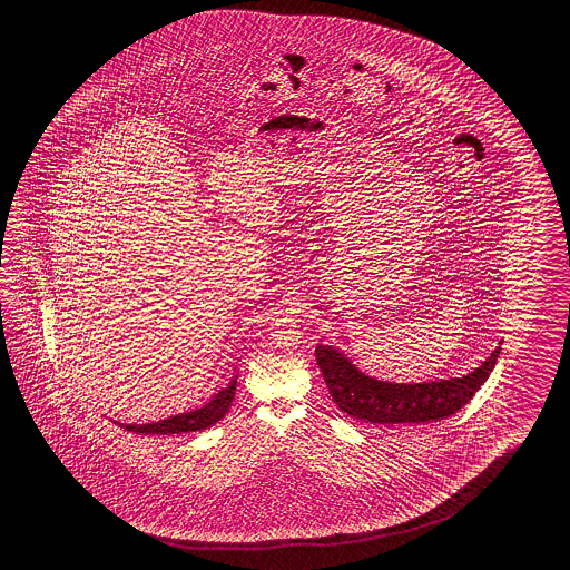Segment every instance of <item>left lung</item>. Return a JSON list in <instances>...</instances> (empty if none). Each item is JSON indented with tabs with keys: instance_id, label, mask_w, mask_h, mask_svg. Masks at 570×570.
<instances>
[{
	"instance_id": "1",
	"label": "left lung",
	"mask_w": 570,
	"mask_h": 570,
	"mask_svg": "<svg viewBox=\"0 0 570 570\" xmlns=\"http://www.w3.org/2000/svg\"><path fill=\"white\" fill-rule=\"evenodd\" d=\"M500 348L468 375L431 383H385L363 375L351 361L331 346H316V363L323 371L334 403L351 417L366 423H430L453 415L475 395L492 373Z\"/></svg>"
}]
</instances>
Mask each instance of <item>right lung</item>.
Returning <instances> with one entry per match:
<instances>
[{
	"label": "right lung",
	"instance_id": "add662e5",
	"mask_svg": "<svg viewBox=\"0 0 570 570\" xmlns=\"http://www.w3.org/2000/svg\"><path fill=\"white\" fill-rule=\"evenodd\" d=\"M237 379H234L226 389H222L205 407L195 409L189 413L175 415L169 420L157 421V423H147V425H122L125 430L132 433H147V435H171V433H189V431H202L212 428L214 423L222 420L227 413V409L236 395Z\"/></svg>",
	"mask_w": 570,
	"mask_h": 570
}]
</instances>
